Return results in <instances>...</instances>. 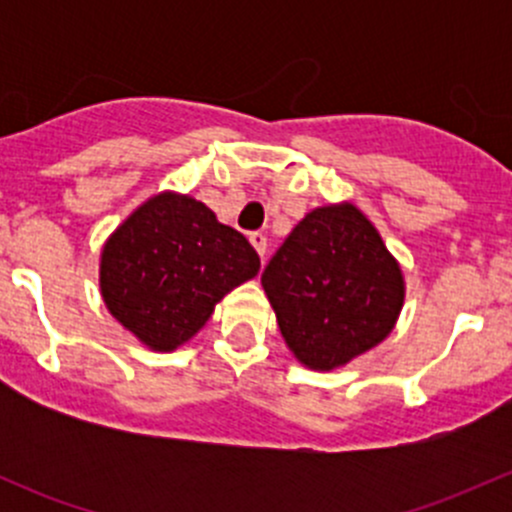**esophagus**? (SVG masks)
Instances as JSON below:
<instances>
[{"mask_svg": "<svg viewBox=\"0 0 512 512\" xmlns=\"http://www.w3.org/2000/svg\"><path fill=\"white\" fill-rule=\"evenodd\" d=\"M250 242L252 247L257 250V255L262 257V262H265V255H267V237L262 235V232H250Z\"/></svg>", "mask_w": 512, "mask_h": 512, "instance_id": "esophagus-1", "label": "esophagus"}]
</instances>
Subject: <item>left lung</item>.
I'll return each mask as SVG.
<instances>
[{
    "mask_svg": "<svg viewBox=\"0 0 512 512\" xmlns=\"http://www.w3.org/2000/svg\"><path fill=\"white\" fill-rule=\"evenodd\" d=\"M262 287L287 347L322 371L384 342L404 304L399 265L349 203L304 215L267 262Z\"/></svg>",
    "mask_w": 512,
    "mask_h": 512,
    "instance_id": "1",
    "label": "left lung"
}]
</instances>
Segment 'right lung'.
I'll list each match as a JSON object with an SVG mask.
<instances>
[{"label": "right lung", "mask_w": 512, "mask_h": 512, "mask_svg": "<svg viewBox=\"0 0 512 512\" xmlns=\"http://www.w3.org/2000/svg\"><path fill=\"white\" fill-rule=\"evenodd\" d=\"M260 272L237 230L188 195L143 203L101 255V292L113 317L156 352H173L210 319L230 289Z\"/></svg>", "instance_id": "1"}]
</instances>
